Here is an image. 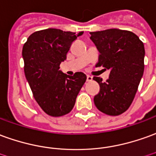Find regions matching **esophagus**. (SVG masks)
Wrapping results in <instances>:
<instances>
[{
  "instance_id": "1",
  "label": "esophagus",
  "mask_w": 156,
  "mask_h": 156,
  "mask_svg": "<svg viewBox=\"0 0 156 156\" xmlns=\"http://www.w3.org/2000/svg\"><path fill=\"white\" fill-rule=\"evenodd\" d=\"M93 80V77L92 76H90V75H87V81L90 82Z\"/></svg>"
}]
</instances>
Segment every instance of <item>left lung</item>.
<instances>
[{
    "mask_svg": "<svg viewBox=\"0 0 156 156\" xmlns=\"http://www.w3.org/2000/svg\"><path fill=\"white\" fill-rule=\"evenodd\" d=\"M89 34L100 52L96 67L111 71L105 83L94 77L101 87L94 102L101 112L118 116L128 109L138 90L144 70V46L135 34L127 30L111 29Z\"/></svg>",
    "mask_w": 156,
    "mask_h": 156,
    "instance_id": "obj_1",
    "label": "left lung"
}]
</instances>
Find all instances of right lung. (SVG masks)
I'll return each instance as SVG.
<instances>
[{
    "instance_id": "add662e5",
    "label": "right lung",
    "mask_w": 156,
    "mask_h": 156,
    "mask_svg": "<svg viewBox=\"0 0 156 156\" xmlns=\"http://www.w3.org/2000/svg\"><path fill=\"white\" fill-rule=\"evenodd\" d=\"M83 34L44 29L32 34L23 47L26 79L37 103L50 116L69 113L85 83L83 73L69 76L60 70L72 43Z\"/></svg>"
}]
</instances>
